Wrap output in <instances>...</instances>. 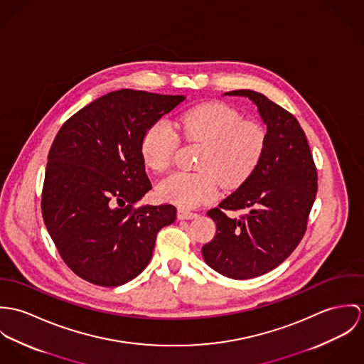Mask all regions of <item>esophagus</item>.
I'll use <instances>...</instances> for the list:
<instances>
[{"label": "esophagus", "mask_w": 364, "mask_h": 364, "mask_svg": "<svg viewBox=\"0 0 364 364\" xmlns=\"http://www.w3.org/2000/svg\"><path fill=\"white\" fill-rule=\"evenodd\" d=\"M198 215L196 212H191V210H187V209H178V212H177L178 219H194Z\"/></svg>", "instance_id": "obj_1"}]
</instances>
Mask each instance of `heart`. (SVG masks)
Instances as JSON below:
<instances>
[{
	"label": "heart",
	"mask_w": 364,
	"mask_h": 364,
	"mask_svg": "<svg viewBox=\"0 0 364 364\" xmlns=\"http://www.w3.org/2000/svg\"><path fill=\"white\" fill-rule=\"evenodd\" d=\"M176 128L191 144L202 145L196 173H176L159 186V196L183 208L216 197L219 186L236 190L245 184L264 159L268 132L262 122L242 119V113L219 100L205 102L183 112ZM178 135L163 120L151 124L141 142L145 164L154 171L170 168Z\"/></svg>",
	"instance_id": "heart-1"
}]
</instances>
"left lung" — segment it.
Wrapping results in <instances>:
<instances>
[{"label": "left lung", "instance_id": "1", "mask_svg": "<svg viewBox=\"0 0 364 364\" xmlns=\"http://www.w3.org/2000/svg\"><path fill=\"white\" fill-rule=\"evenodd\" d=\"M230 96L252 100L267 124L268 145L252 177L208 210L216 235L202 247L205 262L216 272L250 279L264 275L301 242L318 180L303 128L291 113L254 90H232ZM245 210L236 218L229 211Z\"/></svg>", "mask_w": 364, "mask_h": 364}]
</instances>
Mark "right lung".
<instances>
[{
  "label": "right lung",
  "instance_id": "obj_1",
  "mask_svg": "<svg viewBox=\"0 0 364 364\" xmlns=\"http://www.w3.org/2000/svg\"><path fill=\"white\" fill-rule=\"evenodd\" d=\"M186 97L122 89L63 124L48 152L41 213L58 254L87 282L112 287L138 277L176 206L136 205L152 188L141 142Z\"/></svg>",
  "mask_w": 364,
  "mask_h": 364
}]
</instances>
